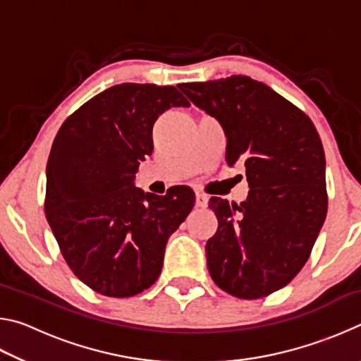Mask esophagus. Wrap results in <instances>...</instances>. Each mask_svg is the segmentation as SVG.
I'll return each mask as SVG.
<instances>
[{
	"mask_svg": "<svg viewBox=\"0 0 361 361\" xmlns=\"http://www.w3.org/2000/svg\"><path fill=\"white\" fill-rule=\"evenodd\" d=\"M207 205H209V197L202 192L195 194V207H197V209H205Z\"/></svg>",
	"mask_w": 361,
	"mask_h": 361,
	"instance_id": "34e87169",
	"label": "esophagus"
}]
</instances>
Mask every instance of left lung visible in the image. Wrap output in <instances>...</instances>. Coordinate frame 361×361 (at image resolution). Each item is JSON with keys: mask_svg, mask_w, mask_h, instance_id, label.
Segmentation results:
<instances>
[{"mask_svg": "<svg viewBox=\"0 0 361 361\" xmlns=\"http://www.w3.org/2000/svg\"><path fill=\"white\" fill-rule=\"evenodd\" d=\"M195 106L221 124L226 162L245 164L248 197H212L218 218L205 245L219 288L258 299L301 271L328 210L325 151L314 122L269 85L242 75L180 84Z\"/></svg>", "mask_w": 361, "mask_h": 361, "instance_id": "8db88e82", "label": "left lung"}]
</instances>
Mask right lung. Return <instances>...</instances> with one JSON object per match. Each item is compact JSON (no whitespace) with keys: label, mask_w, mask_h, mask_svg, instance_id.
Wrapping results in <instances>:
<instances>
[{"label":"right lung","mask_w":361,"mask_h":361,"mask_svg":"<svg viewBox=\"0 0 361 361\" xmlns=\"http://www.w3.org/2000/svg\"><path fill=\"white\" fill-rule=\"evenodd\" d=\"M189 102L173 85L118 84L85 102L54 140L44 212L66 264L89 288L135 296L161 276L169 237L194 207L188 186L166 195L133 185L159 116Z\"/></svg>","instance_id":"1"}]
</instances>
